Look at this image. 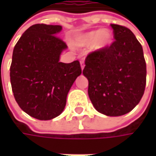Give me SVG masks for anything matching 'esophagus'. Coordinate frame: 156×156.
Wrapping results in <instances>:
<instances>
[{
	"mask_svg": "<svg viewBox=\"0 0 156 156\" xmlns=\"http://www.w3.org/2000/svg\"><path fill=\"white\" fill-rule=\"evenodd\" d=\"M80 62H81V69L83 70V69H84V67H85V63H84V61H83V60H81Z\"/></svg>",
	"mask_w": 156,
	"mask_h": 156,
	"instance_id": "34e87169",
	"label": "esophagus"
}]
</instances>
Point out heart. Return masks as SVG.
Returning a JSON list of instances; mask_svg holds the SVG:
<instances>
[{"label": "heart", "mask_w": 156, "mask_h": 156, "mask_svg": "<svg viewBox=\"0 0 156 156\" xmlns=\"http://www.w3.org/2000/svg\"><path fill=\"white\" fill-rule=\"evenodd\" d=\"M113 41V34L110 30L104 28L100 30H92L78 35L75 43L78 47H88L94 51H101L109 47Z\"/></svg>", "instance_id": "obj_1"}]
</instances>
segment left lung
Instances as JSON below:
<instances>
[{
  "instance_id": "8db88e82",
  "label": "left lung",
  "mask_w": 156,
  "mask_h": 156,
  "mask_svg": "<svg viewBox=\"0 0 156 156\" xmlns=\"http://www.w3.org/2000/svg\"><path fill=\"white\" fill-rule=\"evenodd\" d=\"M115 41L89 54L82 74L88 80L87 93L96 110L120 116L138 104L144 94L147 69L141 43L128 27L111 24Z\"/></svg>"
}]
</instances>
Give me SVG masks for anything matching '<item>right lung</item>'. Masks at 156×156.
Instances as JSON below:
<instances>
[{"instance_id": "obj_1", "label": "right lung", "mask_w": 156, "mask_h": 156, "mask_svg": "<svg viewBox=\"0 0 156 156\" xmlns=\"http://www.w3.org/2000/svg\"><path fill=\"white\" fill-rule=\"evenodd\" d=\"M62 29L60 25H33L13 51L10 81L15 101L25 113L41 121L62 113L69 89L81 74L78 61L59 62L68 48L56 36Z\"/></svg>"}]
</instances>
